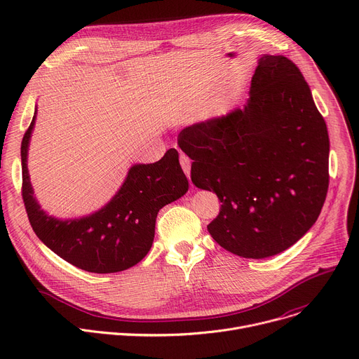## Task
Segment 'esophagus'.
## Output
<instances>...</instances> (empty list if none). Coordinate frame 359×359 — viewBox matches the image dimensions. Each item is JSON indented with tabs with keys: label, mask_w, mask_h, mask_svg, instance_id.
I'll return each mask as SVG.
<instances>
[{
	"label": "esophagus",
	"mask_w": 359,
	"mask_h": 359,
	"mask_svg": "<svg viewBox=\"0 0 359 359\" xmlns=\"http://www.w3.org/2000/svg\"><path fill=\"white\" fill-rule=\"evenodd\" d=\"M180 165L186 176L190 179V159L186 155H180Z\"/></svg>",
	"instance_id": "esophagus-1"
}]
</instances>
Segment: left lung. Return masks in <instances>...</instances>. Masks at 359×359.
Masks as SVG:
<instances>
[{
  "label": "left lung",
  "instance_id": "obj_1",
  "mask_svg": "<svg viewBox=\"0 0 359 359\" xmlns=\"http://www.w3.org/2000/svg\"><path fill=\"white\" fill-rule=\"evenodd\" d=\"M191 182L222 208L208 226L227 251L266 259L317 222L328 191L330 139L309 83L283 55H263L245 105L184 128Z\"/></svg>",
  "mask_w": 359,
  "mask_h": 359
}]
</instances>
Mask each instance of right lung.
Wrapping results in <instances>:
<instances>
[{
    "mask_svg": "<svg viewBox=\"0 0 359 359\" xmlns=\"http://www.w3.org/2000/svg\"><path fill=\"white\" fill-rule=\"evenodd\" d=\"M35 115L21 143L22 200L32 230L48 248L81 270L108 274L133 267L151 247L159 210L189 189L177 150L169 149L156 163L133 165L114 198L93 215L60 220L41 210L29 182L27 156Z\"/></svg>",
    "mask_w": 359,
    "mask_h": 359,
    "instance_id": "1",
    "label": "right lung"
}]
</instances>
